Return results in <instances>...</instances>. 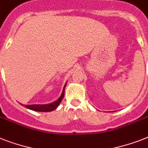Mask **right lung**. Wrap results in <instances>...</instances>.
<instances>
[{
	"label": "right lung",
	"mask_w": 148,
	"mask_h": 148,
	"mask_svg": "<svg viewBox=\"0 0 148 148\" xmlns=\"http://www.w3.org/2000/svg\"><path fill=\"white\" fill-rule=\"evenodd\" d=\"M66 85V82L64 85V87L62 91V94H61L60 97L57 99V101H53L51 103H47V104H30V105H23L20 103L21 105L26 107L27 109L37 111V112H51V111L54 110L60 103L61 101L63 100V97H64V91H65V88Z\"/></svg>",
	"instance_id": "add662e5"
}]
</instances>
